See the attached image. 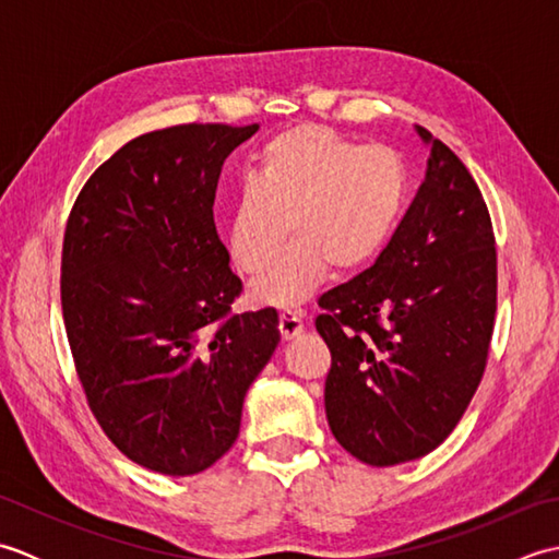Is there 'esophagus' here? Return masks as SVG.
<instances>
[{
	"label": "esophagus",
	"instance_id": "34e87169",
	"mask_svg": "<svg viewBox=\"0 0 559 559\" xmlns=\"http://www.w3.org/2000/svg\"><path fill=\"white\" fill-rule=\"evenodd\" d=\"M302 312L298 310H283L281 319H278V331H281V338L283 341H290L295 336L302 334Z\"/></svg>",
	"mask_w": 559,
	"mask_h": 559
}]
</instances>
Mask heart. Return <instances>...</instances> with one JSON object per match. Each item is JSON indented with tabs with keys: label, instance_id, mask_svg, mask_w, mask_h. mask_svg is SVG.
<instances>
[{
	"label": "heart",
	"instance_id": "heart-1",
	"mask_svg": "<svg viewBox=\"0 0 559 559\" xmlns=\"http://www.w3.org/2000/svg\"><path fill=\"white\" fill-rule=\"evenodd\" d=\"M406 197V170L384 146H355L334 129L293 127L261 148L233 201L228 249L237 269L261 273L283 237L293 240L261 276L257 302L290 307L322 281L367 264L384 245Z\"/></svg>",
	"mask_w": 559,
	"mask_h": 559
}]
</instances>
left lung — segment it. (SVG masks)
<instances>
[{
	"label": "left lung",
	"mask_w": 559,
	"mask_h": 559,
	"mask_svg": "<svg viewBox=\"0 0 559 559\" xmlns=\"http://www.w3.org/2000/svg\"><path fill=\"white\" fill-rule=\"evenodd\" d=\"M425 182L370 269L319 298L338 444L370 466L430 454L488 365L497 312L490 211L466 165L425 127Z\"/></svg>",
	"instance_id": "obj_1"
}]
</instances>
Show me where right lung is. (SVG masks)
I'll list each match as a JSON object with an SVG mask.
<instances>
[{"instance_id": "add662e5", "label": "right lung", "mask_w": 559, "mask_h": 559, "mask_svg": "<svg viewBox=\"0 0 559 559\" xmlns=\"http://www.w3.org/2000/svg\"><path fill=\"white\" fill-rule=\"evenodd\" d=\"M257 129L136 136L67 221L59 295L83 394L110 442L163 476H194L235 444L247 389L281 341L273 307L233 312L242 283L213 223L223 163Z\"/></svg>"}]
</instances>
